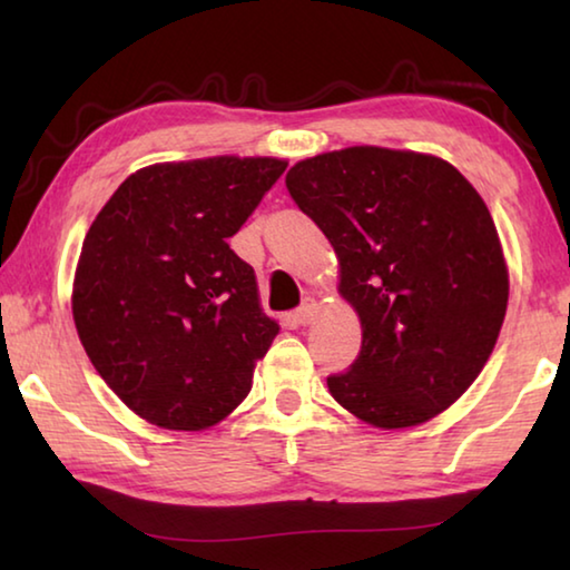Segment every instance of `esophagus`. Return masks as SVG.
Returning <instances> with one entry per match:
<instances>
[{
    "mask_svg": "<svg viewBox=\"0 0 570 570\" xmlns=\"http://www.w3.org/2000/svg\"><path fill=\"white\" fill-rule=\"evenodd\" d=\"M314 314H316V304H314V298H304L302 306H298L296 312L292 314V320H294V324H298V326H306L308 322L314 320Z\"/></svg>",
    "mask_w": 570,
    "mask_h": 570,
    "instance_id": "obj_1",
    "label": "esophagus"
}]
</instances>
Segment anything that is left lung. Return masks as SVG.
Masks as SVG:
<instances>
[{
    "mask_svg": "<svg viewBox=\"0 0 570 570\" xmlns=\"http://www.w3.org/2000/svg\"><path fill=\"white\" fill-rule=\"evenodd\" d=\"M294 204L330 238L340 292L362 322L332 397L374 428L448 410L485 366L508 306V268L488 206L435 156L356 146L296 163Z\"/></svg>",
    "mask_w": 570,
    "mask_h": 570,
    "instance_id": "left-lung-1",
    "label": "left lung"
}]
</instances>
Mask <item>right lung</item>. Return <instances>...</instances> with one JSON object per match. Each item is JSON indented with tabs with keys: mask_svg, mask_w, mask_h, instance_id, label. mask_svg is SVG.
<instances>
[{
	"mask_svg": "<svg viewBox=\"0 0 570 570\" xmlns=\"http://www.w3.org/2000/svg\"><path fill=\"white\" fill-rule=\"evenodd\" d=\"M284 170L276 158L160 163L125 178L92 220L75 326L100 377L142 420L206 430L248 394L278 324L228 238Z\"/></svg>",
	"mask_w": 570,
	"mask_h": 570,
	"instance_id": "obj_1",
	"label": "right lung"
}]
</instances>
